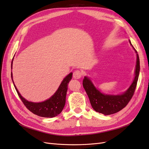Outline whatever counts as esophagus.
Masks as SVG:
<instances>
[{
	"label": "esophagus",
	"instance_id": "1",
	"mask_svg": "<svg viewBox=\"0 0 149 149\" xmlns=\"http://www.w3.org/2000/svg\"><path fill=\"white\" fill-rule=\"evenodd\" d=\"M82 75V73L80 70H75L73 73V77L74 79H80Z\"/></svg>",
	"mask_w": 149,
	"mask_h": 149
}]
</instances>
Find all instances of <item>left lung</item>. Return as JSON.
I'll list each match as a JSON object with an SVG mask.
<instances>
[{"mask_svg": "<svg viewBox=\"0 0 149 149\" xmlns=\"http://www.w3.org/2000/svg\"><path fill=\"white\" fill-rule=\"evenodd\" d=\"M130 43L131 44L130 41ZM131 45L132 46V44ZM135 51L137 53L135 49ZM139 72L140 60L139 55L136 54V65L134 80L128 90L121 95H108L101 93L95 87L91 80L88 77H85L83 80L82 84L89 98L91 104L93 108L96 112L102 113L104 115L116 113L124 108L131 100L135 93Z\"/></svg>", "mask_w": 149, "mask_h": 149, "instance_id": "8db88e82", "label": "left lung"}]
</instances>
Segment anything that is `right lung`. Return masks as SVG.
<instances>
[{
	"instance_id": "right-lung-1",
	"label": "right lung",
	"mask_w": 149,
	"mask_h": 149,
	"mask_svg": "<svg viewBox=\"0 0 149 149\" xmlns=\"http://www.w3.org/2000/svg\"><path fill=\"white\" fill-rule=\"evenodd\" d=\"M12 64H11V69H12ZM72 73H70L66 76L61 83L56 93L48 100L41 102H33L26 100L19 93L16 87L14 85V83L13 84L19 97L23 102L24 105L30 111L39 116L53 118L58 115L64 108V106L65 104V97L68 89V84L72 79ZM11 77L13 79L12 72H11Z\"/></svg>"
}]
</instances>
